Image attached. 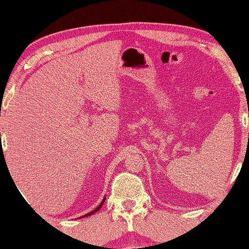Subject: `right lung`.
Instances as JSON below:
<instances>
[{"instance_id": "1", "label": "right lung", "mask_w": 249, "mask_h": 249, "mask_svg": "<svg viewBox=\"0 0 249 249\" xmlns=\"http://www.w3.org/2000/svg\"><path fill=\"white\" fill-rule=\"evenodd\" d=\"M105 200H106V198H103V200H102V202L100 203V205H99L96 209H94L93 211H91V212H89V213H87V214H85V215H83V216H80V218H85V216H89V215H91V214H93L94 212H97L99 209H100V208L102 207V205H103V202H105Z\"/></svg>"}]
</instances>
